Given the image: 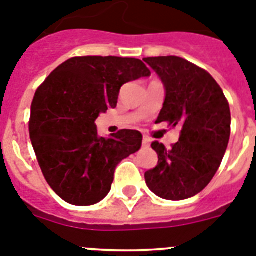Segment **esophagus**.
Returning a JSON list of instances; mask_svg holds the SVG:
<instances>
[{
    "instance_id": "esophagus-1",
    "label": "esophagus",
    "mask_w": 256,
    "mask_h": 256,
    "mask_svg": "<svg viewBox=\"0 0 256 256\" xmlns=\"http://www.w3.org/2000/svg\"><path fill=\"white\" fill-rule=\"evenodd\" d=\"M150 139L148 136H143V146H150Z\"/></svg>"
}]
</instances>
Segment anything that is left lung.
Instances as JSON below:
<instances>
[{"instance_id":"8db88e82","label":"left lung","mask_w":256,"mask_h":256,"mask_svg":"<svg viewBox=\"0 0 256 256\" xmlns=\"http://www.w3.org/2000/svg\"><path fill=\"white\" fill-rule=\"evenodd\" d=\"M165 88L156 124L182 126L179 142L166 150L153 142L158 164L144 174L156 196L170 201L205 190L220 166L230 135V104L210 73L179 56L144 58Z\"/></svg>"}]
</instances>
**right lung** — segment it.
I'll return each mask as SVG.
<instances>
[{
	"label": "right lung",
	"instance_id": "obj_1",
	"mask_svg": "<svg viewBox=\"0 0 256 256\" xmlns=\"http://www.w3.org/2000/svg\"><path fill=\"white\" fill-rule=\"evenodd\" d=\"M134 58L77 56L51 72L30 106V135L48 186L76 206L100 202L110 190L120 162L140 150L136 130L98 135L95 121L116 108L124 84L150 77Z\"/></svg>",
	"mask_w": 256,
	"mask_h": 256
}]
</instances>
